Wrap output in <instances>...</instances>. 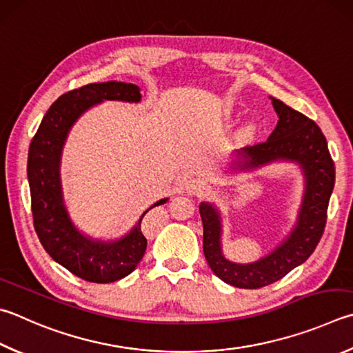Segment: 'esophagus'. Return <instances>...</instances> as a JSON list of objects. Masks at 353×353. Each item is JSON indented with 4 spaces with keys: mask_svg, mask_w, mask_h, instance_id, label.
Segmentation results:
<instances>
[{
    "mask_svg": "<svg viewBox=\"0 0 353 353\" xmlns=\"http://www.w3.org/2000/svg\"><path fill=\"white\" fill-rule=\"evenodd\" d=\"M203 190V182L201 179H190V181L185 182V191L188 194H199Z\"/></svg>",
    "mask_w": 353,
    "mask_h": 353,
    "instance_id": "34e87169",
    "label": "esophagus"
}]
</instances>
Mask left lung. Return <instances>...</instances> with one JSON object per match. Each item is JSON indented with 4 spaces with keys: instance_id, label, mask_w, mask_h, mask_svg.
I'll list each match as a JSON object with an SVG mask.
<instances>
[{
    "instance_id": "obj_1",
    "label": "left lung",
    "mask_w": 353,
    "mask_h": 353,
    "mask_svg": "<svg viewBox=\"0 0 353 353\" xmlns=\"http://www.w3.org/2000/svg\"><path fill=\"white\" fill-rule=\"evenodd\" d=\"M272 105L278 125L265 142L236 152L234 170L250 171L272 162H293L304 174V196L296 225L279 245L256 262L236 264L222 253V219L213 203L202 202L199 213L203 223V254L223 283L239 288H261L283 279L315 252L327 221L329 199L335 185V165L324 134L315 121L292 110L278 99Z\"/></svg>"
}]
</instances>
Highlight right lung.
I'll use <instances>...</instances> for the list:
<instances>
[{
  "mask_svg": "<svg viewBox=\"0 0 353 353\" xmlns=\"http://www.w3.org/2000/svg\"><path fill=\"white\" fill-rule=\"evenodd\" d=\"M140 99V88L123 81L91 83L69 91L49 108L29 146L28 179L35 232L50 258L89 283H114L137 267L146 250L140 223L148 210L165 203L168 197L146 210L131 232L120 239L105 242L89 238L70 221L63 199V146L70 128L89 108L105 100L137 103Z\"/></svg>",
  "mask_w": 353,
  "mask_h": 353,
  "instance_id": "obj_1",
  "label": "right lung"
}]
</instances>
